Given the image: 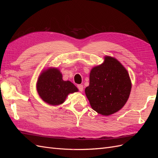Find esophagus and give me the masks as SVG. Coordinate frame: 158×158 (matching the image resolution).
<instances>
[{
    "mask_svg": "<svg viewBox=\"0 0 158 158\" xmlns=\"http://www.w3.org/2000/svg\"><path fill=\"white\" fill-rule=\"evenodd\" d=\"M77 88H78L79 91H80V92H82V91H83V89H84L83 85H81V84L78 85H77Z\"/></svg>",
    "mask_w": 158,
    "mask_h": 158,
    "instance_id": "esophagus-1",
    "label": "esophagus"
}]
</instances>
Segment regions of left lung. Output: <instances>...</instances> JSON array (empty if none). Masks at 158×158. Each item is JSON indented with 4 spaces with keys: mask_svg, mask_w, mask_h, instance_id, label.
<instances>
[{
    "mask_svg": "<svg viewBox=\"0 0 158 158\" xmlns=\"http://www.w3.org/2000/svg\"><path fill=\"white\" fill-rule=\"evenodd\" d=\"M131 90L127 70L117 59L107 56L103 64L91 70L85 93L94 111L108 116L125 106Z\"/></svg>",
    "mask_w": 158,
    "mask_h": 158,
    "instance_id": "1",
    "label": "left lung"
}]
</instances>
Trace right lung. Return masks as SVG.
I'll return each mask as SVG.
<instances>
[{
	"mask_svg": "<svg viewBox=\"0 0 158 158\" xmlns=\"http://www.w3.org/2000/svg\"><path fill=\"white\" fill-rule=\"evenodd\" d=\"M37 90L45 102L57 106L63 103L69 94L78 92V88L70 81H64L58 69L50 68L40 76Z\"/></svg>",
	"mask_w": 158,
	"mask_h": 158,
	"instance_id": "1",
	"label": "right lung"
}]
</instances>
